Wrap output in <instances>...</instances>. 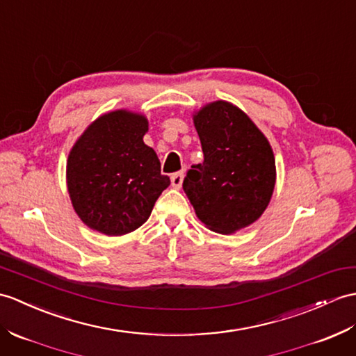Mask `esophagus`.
Segmentation results:
<instances>
[{"label": "esophagus", "mask_w": 356, "mask_h": 356, "mask_svg": "<svg viewBox=\"0 0 356 356\" xmlns=\"http://www.w3.org/2000/svg\"><path fill=\"white\" fill-rule=\"evenodd\" d=\"M181 184H184V172H181V171L175 172V175L171 176V186L172 188H180Z\"/></svg>", "instance_id": "1"}]
</instances>
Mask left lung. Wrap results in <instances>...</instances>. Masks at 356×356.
Instances as JSON below:
<instances>
[{
  "label": "left lung",
  "mask_w": 356,
  "mask_h": 356,
  "mask_svg": "<svg viewBox=\"0 0 356 356\" xmlns=\"http://www.w3.org/2000/svg\"><path fill=\"white\" fill-rule=\"evenodd\" d=\"M204 154L184 180L195 216L230 235L258 220L271 200L276 162L266 135L235 104L218 100L193 115Z\"/></svg>",
  "instance_id": "left-lung-1"
}]
</instances>
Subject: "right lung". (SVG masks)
I'll return each instance as SVG.
<instances>
[{
  "instance_id": "obj_1",
  "label": "right lung",
  "mask_w": 356,
  "mask_h": 356,
  "mask_svg": "<svg viewBox=\"0 0 356 356\" xmlns=\"http://www.w3.org/2000/svg\"><path fill=\"white\" fill-rule=\"evenodd\" d=\"M147 131L145 115L118 109L90 122L72 145L66 186L74 211L88 227L107 236L134 232L168 188L158 154L144 144Z\"/></svg>"
}]
</instances>
